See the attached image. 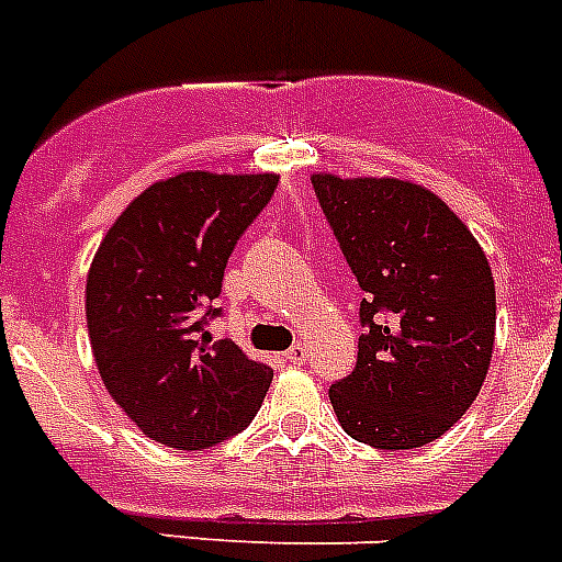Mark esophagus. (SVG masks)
Returning a JSON list of instances; mask_svg holds the SVG:
<instances>
[{
	"mask_svg": "<svg viewBox=\"0 0 562 562\" xmlns=\"http://www.w3.org/2000/svg\"><path fill=\"white\" fill-rule=\"evenodd\" d=\"M305 357H308V348H305L303 342H296V346H291L289 351H285V360H289L291 366H303Z\"/></svg>",
	"mask_w": 562,
	"mask_h": 562,
	"instance_id": "esophagus-1",
	"label": "esophagus"
}]
</instances>
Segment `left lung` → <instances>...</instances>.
<instances>
[{"mask_svg": "<svg viewBox=\"0 0 562 562\" xmlns=\"http://www.w3.org/2000/svg\"><path fill=\"white\" fill-rule=\"evenodd\" d=\"M311 186L331 223L360 303L357 366L328 389L348 437L383 451L419 449L463 417L494 351L492 266L437 193L394 177Z\"/></svg>", "mask_w": 562, "mask_h": 562, "instance_id": "1", "label": "left lung"}]
</instances>
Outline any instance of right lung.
<instances>
[{
  "mask_svg": "<svg viewBox=\"0 0 562 562\" xmlns=\"http://www.w3.org/2000/svg\"><path fill=\"white\" fill-rule=\"evenodd\" d=\"M277 173L186 171L145 188L99 243L85 285L108 394L150 440L200 451L243 431L273 371L209 331L228 257Z\"/></svg>",
  "mask_w": 562,
  "mask_h": 562,
  "instance_id": "1",
  "label": "right lung"
}]
</instances>
